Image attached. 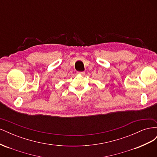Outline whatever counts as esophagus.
Listing matches in <instances>:
<instances>
[{"label": "esophagus", "instance_id": "esophagus-1", "mask_svg": "<svg viewBox=\"0 0 157 157\" xmlns=\"http://www.w3.org/2000/svg\"><path fill=\"white\" fill-rule=\"evenodd\" d=\"M77 75H80L84 76V75H85V72H83V71H82V72H77Z\"/></svg>", "mask_w": 157, "mask_h": 157}]
</instances>
